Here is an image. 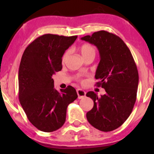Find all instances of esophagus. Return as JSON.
Segmentation results:
<instances>
[{"label": "esophagus", "instance_id": "esophagus-1", "mask_svg": "<svg viewBox=\"0 0 154 154\" xmlns=\"http://www.w3.org/2000/svg\"><path fill=\"white\" fill-rule=\"evenodd\" d=\"M79 99H83L85 97V92L81 89H78L76 90Z\"/></svg>", "mask_w": 154, "mask_h": 154}]
</instances>
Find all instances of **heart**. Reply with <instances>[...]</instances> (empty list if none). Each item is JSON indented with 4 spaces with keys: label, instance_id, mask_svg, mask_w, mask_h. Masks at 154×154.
<instances>
[{
    "label": "heart",
    "instance_id": "obj_1",
    "mask_svg": "<svg viewBox=\"0 0 154 154\" xmlns=\"http://www.w3.org/2000/svg\"><path fill=\"white\" fill-rule=\"evenodd\" d=\"M80 51H81V53L84 59L90 56H93L94 57L96 54L95 48H94V45H91V44H83V45L80 47ZM69 53H70L69 50H66V51H65L64 53L63 54L62 58V62H66V60H67V58H68V57L69 55ZM77 79L80 80V76H77Z\"/></svg>",
    "mask_w": 154,
    "mask_h": 154
}]
</instances>
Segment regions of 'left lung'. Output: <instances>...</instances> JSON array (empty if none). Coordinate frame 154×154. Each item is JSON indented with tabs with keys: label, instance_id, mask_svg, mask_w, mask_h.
<instances>
[{
	"label": "left lung",
	"instance_id": "1",
	"mask_svg": "<svg viewBox=\"0 0 154 154\" xmlns=\"http://www.w3.org/2000/svg\"><path fill=\"white\" fill-rule=\"evenodd\" d=\"M81 40L97 48L100 62L96 71V85L106 93L98 97L94 92L86 94L94 106L86 114L89 123L99 130L112 131L123 125L135 104L139 74L131 52L123 40L106 31L94 32Z\"/></svg>",
	"mask_w": 154,
	"mask_h": 154
}]
</instances>
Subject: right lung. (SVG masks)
Returning a JSON list of instances; mask_svg holds the SVG:
<instances>
[{
  "mask_svg": "<svg viewBox=\"0 0 154 154\" xmlns=\"http://www.w3.org/2000/svg\"><path fill=\"white\" fill-rule=\"evenodd\" d=\"M77 35L44 34L25 49L19 69V100L29 121L37 129L51 132L66 121V109L78 97L75 88L54 89L52 75L62 70L65 50Z\"/></svg>",
  "mask_w": 154,
  "mask_h": 154,
  "instance_id": "obj_1",
  "label": "right lung"
}]
</instances>
